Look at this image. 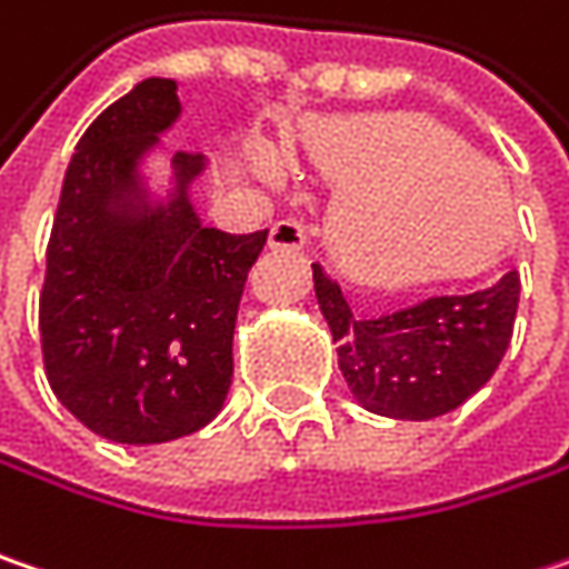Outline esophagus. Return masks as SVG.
<instances>
[{"label":"esophagus","mask_w":569,"mask_h":569,"mask_svg":"<svg viewBox=\"0 0 569 569\" xmlns=\"http://www.w3.org/2000/svg\"><path fill=\"white\" fill-rule=\"evenodd\" d=\"M307 240H310V230L298 217H284V220H278L269 230L271 249H303Z\"/></svg>","instance_id":"obj_1"}]
</instances>
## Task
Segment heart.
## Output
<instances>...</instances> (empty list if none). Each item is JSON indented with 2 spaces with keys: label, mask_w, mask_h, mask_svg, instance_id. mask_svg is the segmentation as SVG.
I'll return each mask as SVG.
<instances>
[{
  "label": "heart",
  "mask_w": 569,
  "mask_h": 569,
  "mask_svg": "<svg viewBox=\"0 0 569 569\" xmlns=\"http://www.w3.org/2000/svg\"><path fill=\"white\" fill-rule=\"evenodd\" d=\"M310 153L346 188L329 217V249L365 284L461 274L512 223L502 172L439 124L403 114L332 121L313 133Z\"/></svg>",
  "instance_id": "b5f03b06"
}]
</instances>
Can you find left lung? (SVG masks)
<instances>
[{
    "label": "left lung",
    "mask_w": 569,
    "mask_h": 569,
    "mask_svg": "<svg viewBox=\"0 0 569 569\" xmlns=\"http://www.w3.org/2000/svg\"><path fill=\"white\" fill-rule=\"evenodd\" d=\"M313 288L358 403L390 419H436L493 378L512 339L522 281L509 269L490 284L412 300L378 317H356L320 266Z\"/></svg>",
    "instance_id": "1"
}]
</instances>
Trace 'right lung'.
<instances>
[{"label": "right lung", "instance_id": "obj_1", "mask_svg": "<svg viewBox=\"0 0 569 569\" xmlns=\"http://www.w3.org/2000/svg\"><path fill=\"white\" fill-rule=\"evenodd\" d=\"M176 89L143 79L89 124L47 242V381L86 429L121 445L182 439L223 410L242 284L269 237L201 227L188 201L201 153H176L169 201H150L140 159L176 124Z\"/></svg>", "mask_w": 569, "mask_h": 569}]
</instances>
